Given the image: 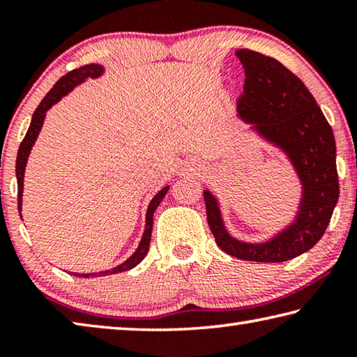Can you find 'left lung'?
Instances as JSON below:
<instances>
[{
  "label": "left lung",
  "instance_id": "1",
  "mask_svg": "<svg viewBox=\"0 0 357 357\" xmlns=\"http://www.w3.org/2000/svg\"><path fill=\"white\" fill-rule=\"evenodd\" d=\"M236 56L245 72L236 118L285 155L299 181V204L288 225L255 243L228 231L219 198L204 189L208 223L217 245L228 255L282 263L310 250L329 225L338 202L335 138L315 98L291 70L247 48L236 50Z\"/></svg>",
  "mask_w": 357,
  "mask_h": 357
}]
</instances>
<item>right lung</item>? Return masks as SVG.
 <instances>
[{
  "label": "right lung",
  "mask_w": 357,
  "mask_h": 357,
  "mask_svg": "<svg viewBox=\"0 0 357 357\" xmlns=\"http://www.w3.org/2000/svg\"><path fill=\"white\" fill-rule=\"evenodd\" d=\"M104 72H105L104 66L96 64V63L82 66V68L68 72V74L59 78V80L55 83V86H53L50 91L47 93L45 98L42 99V102L39 104V107L36 108V112L33 113V118H31V124H29L26 135H25V138H23V142L20 144L19 153H17V162H15L17 187H19V195H17V197H19L20 217H22V202H23V179H25V168H26V164H28V157H29V154H31V149L34 146L36 140H38L42 126H44L47 112L50 110L53 105L58 104V102L61 100L64 96H68L72 91V89L77 88L78 84H82L84 80H86V78H99L100 75H104ZM168 189H170V185L162 187V189L153 197V200L149 202L148 209H146V220H144V231L142 234L140 244H138L135 252L132 253V255L128 259H126V261L119 263L118 266H114V268H112V269L99 271V273H88V274L70 273V274L75 275V277H83V279H89V277L112 275V274L123 273V271H129L132 268H135L138 263H142V259L146 257V253L149 250L151 233H153V215L155 213L157 206L160 204V202L164 200V197L167 195ZM22 219H23V217H22Z\"/></svg>",
  "instance_id": "add662e5"
}]
</instances>
